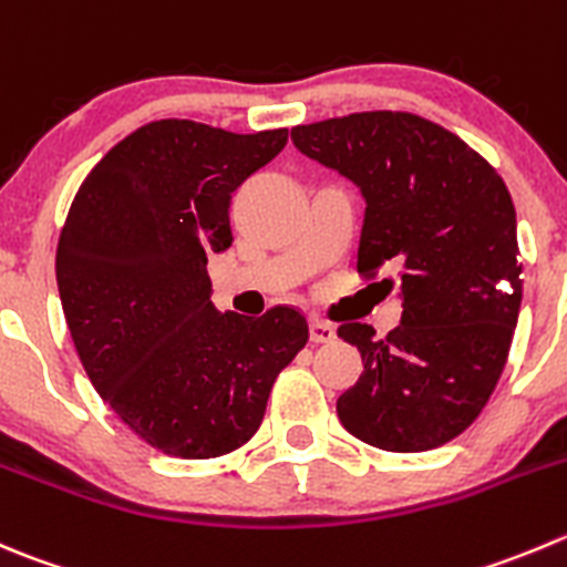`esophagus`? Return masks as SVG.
Here are the masks:
<instances>
[{
  "instance_id": "1",
  "label": "esophagus",
  "mask_w": 567,
  "mask_h": 567,
  "mask_svg": "<svg viewBox=\"0 0 567 567\" xmlns=\"http://www.w3.org/2000/svg\"><path fill=\"white\" fill-rule=\"evenodd\" d=\"M310 340L312 343H332L334 327L332 323L321 321V318H310Z\"/></svg>"
}]
</instances>
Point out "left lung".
Here are the masks:
<instances>
[{
  "label": "left lung",
  "instance_id": "left-lung-1",
  "mask_svg": "<svg viewBox=\"0 0 567 567\" xmlns=\"http://www.w3.org/2000/svg\"><path fill=\"white\" fill-rule=\"evenodd\" d=\"M296 150L365 202L357 271H393L401 323H343L362 373L338 417L368 446L430 452L491 399L520 312L518 224L504 179L454 132L412 113H354L290 130Z\"/></svg>",
  "mask_w": 567,
  "mask_h": 567
}]
</instances>
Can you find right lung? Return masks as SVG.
I'll return each mask as SVG.
<instances>
[{"label": "right lung", "mask_w": 567, "mask_h": 567, "mask_svg": "<svg viewBox=\"0 0 567 567\" xmlns=\"http://www.w3.org/2000/svg\"><path fill=\"white\" fill-rule=\"evenodd\" d=\"M288 130L141 126L93 166L58 244V290L87 379L150 446L183 460L244 446L277 373L305 349L293 307L218 312L207 255L233 246L229 202Z\"/></svg>", "instance_id": "add662e5"}]
</instances>
